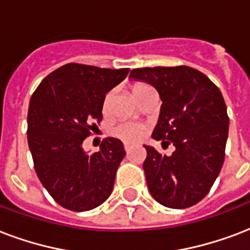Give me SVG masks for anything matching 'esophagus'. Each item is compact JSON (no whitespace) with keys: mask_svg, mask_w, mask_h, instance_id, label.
Returning <instances> with one entry per match:
<instances>
[{"mask_svg":"<svg viewBox=\"0 0 250 250\" xmlns=\"http://www.w3.org/2000/svg\"><path fill=\"white\" fill-rule=\"evenodd\" d=\"M131 148H132V146H131V144H125V150L127 152V153H129Z\"/></svg>","mask_w":250,"mask_h":250,"instance_id":"1","label":"esophagus"}]
</instances>
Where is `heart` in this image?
Instances as JSON below:
<instances>
[{
  "label": "heart",
  "instance_id": "heart-1",
  "mask_svg": "<svg viewBox=\"0 0 250 250\" xmlns=\"http://www.w3.org/2000/svg\"><path fill=\"white\" fill-rule=\"evenodd\" d=\"M153 90V87L148 85V83H136L132 89L133 97L135 98H139L142 97L143 94H146L148 91ZM112 100V91H107L104 97V102H102V110L104 112L107 111L108 107H110V104H111ZM143 133H144V127L138 123H132V122H122L119 125H117L115 127H112L111 135L114 138L119 139L122 142L125 143H135L138 142L139 139H142Z\"/></svg>",
  "mask_w": 250,
  "mask_h": 250
}]
</instances>
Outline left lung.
<instances>
[{
  "label": "left lung",
  "mask_w": 250,
  "mask_h": 250,
  "mask_svg": "<svg viewBox=\"0 0 250 250\" xmlns=\"http://www.w3.org/2000/svg\"><path fill=\"white\" fill-rule=\"evenodd\" d=\"M163 100L152 138L176 146L170 156L144 146L149 193L160 205L188 208L208 194L224 163L229 118L219 87L191 66L132 69Z\"/></svg>",
  "instance_id": "left-lung-1"
}]
</instances>
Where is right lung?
I'll use <instances>...</instances> for the list:
<instances>
[{"label":"right lung","mask_w":250,"mask_h":250,"mask_svg":"<svg viewBox=\"0 0 250 250\" xmlns=\"http://www.w3.org/2000/svg\"><path fill=\"white\" fill-rule=\"evenodd\" d=\"M128 68L107 69L69 62L45 77L32 93L27 142L42 185L59 205L76 212L102 205L112 191L123 143L106 138L87 155L83 142L102 121L104 94Z\"/></svg>","instance_id":"right-lung-1"}]
</instances>
